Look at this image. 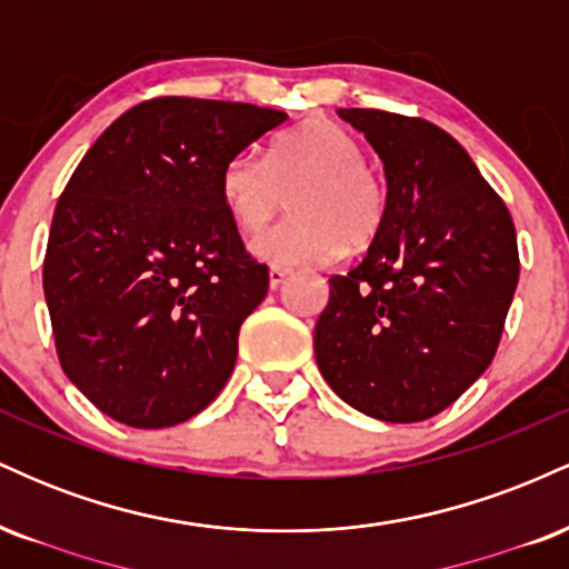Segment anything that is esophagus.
<instances>
[{"mask_svg":"<svg viewBox=\"0 0 569 569\" xmlns=\"http://www.w3.org/2000/svg\"><path fill=\"white\" fill-rule=\"evenodd\" d=\"M289 276H291L289 267H270V289H278V286Z\"/></svg>","mask_w":569,"mask_h":569,"instance_id":"1","label":"esophagus"}]
</instances>
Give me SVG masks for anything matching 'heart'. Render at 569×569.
Listing matches in <instances>:
<instances>
[{"label":"heart","instance_id":"obj_1","mask_svg":"<svg viewBox=\"0 0 569 569\" xmlns=\"http://www.w3.org/2000/svg\"><path fill=\"white\" fill-rule=\"evenodd\" d=\"M291 217L257 234L251 251L270 264L331 262L348 246L367 248L382 230L388 189L361 139L329 117H310L267 149L227 160L219 198L238 230L257 232L283 208Z\"/></svg>","mask_w":569,"mask_h":569}]
</instances>
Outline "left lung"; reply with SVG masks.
Returning <instances> with one entry per match:
<instances>
[{"label": "left lung", "mask_w": 569, "mask_h": 569, "mask_svg": "<svg viewBox=\"0 0 569 569\" xmlns=\"http://www.w3.org/2000/svg\"><path fill=\"white\" fill-rule=\"evenodd\" d=\"M339 117L380 154L388 213L367 257L329 278L316 361L352 409L420 422L492 363L519 283L513 219L447 130L380 109Z\"/></svg>", "instance_id": "8db88e82"}]
</instances>
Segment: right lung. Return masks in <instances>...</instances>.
Here are the masks:
<instances>
[{"mask_svg": "<svg viewBox=\"0 0 569 569\" xmlns=\"http://www.w3.org/2000/svg\"><path fill=\"white\" fill-rule=\"evenodd\" d=\"M286 120L253 103L152 98L71 173L42 286L61 369L112 420L179 426L230 380L270 272L221 206L219 176Z\"/></svg>", "mask_w": 569, "mask_h": 569, "instance_id": "obj_1", "label": "right lung"}]
</instances>
